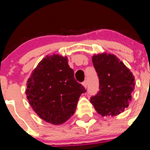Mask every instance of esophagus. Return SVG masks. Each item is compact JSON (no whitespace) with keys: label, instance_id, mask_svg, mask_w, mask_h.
<instances>
[{"label":"esophagus","instance_id":"esophagus-1","mask_svg":"<svg viewBox=\"0 0 150 150\" xmlns=\"http://www.w3.org/2000/svg\"><path fill=\"white\" fill-rule=\"evenodd\" d=\"M82 84H83V87H84L85 88H87V86H88V82L86 81V80H85L84 82H83V83H82Z\"/></svg>","mask_w":150,"mask_h":150}]
</instances>
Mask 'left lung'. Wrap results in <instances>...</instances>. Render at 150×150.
I'll return each mask as SVG.
<instances>
[{"instance_id": "left-lung-1", "label": "left lung", "mask_w": 150, "mask_h": 150, "mask_svg": "<svg viewBox=\"0 0 150 150\" xmlns=\"http://www.w3.org/2000/svg\"><path fill=\"white\" fill-rule=\"evenodd\" d=\"M92 62L99 78L97 94L91 103L102 116H115L124 112L132 100L134 76L116 55L103 52L94 54Z\"/></svg>"}]
</instances>
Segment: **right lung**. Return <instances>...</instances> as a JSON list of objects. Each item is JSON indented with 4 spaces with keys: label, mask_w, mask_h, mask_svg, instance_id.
Segmentation results:
<instances>
[{
    "label": "right lung",
    "mask_w": 150,
    "mask_h": 150,
    "mask_svg": "<svg viewBox=\"0 0 150 150\" xmlns=\"http://www.w3.org/2000/svg\"><path fill=\"white\" fill-rule=\"evenodd\" d=\"M86 90L74 78L67 57L47 55L27 80L26 94L35 113L54 125L64 124L74 114L80 95Z\"/></svg>",
    "instance_id": "1"
}]
</instances>
